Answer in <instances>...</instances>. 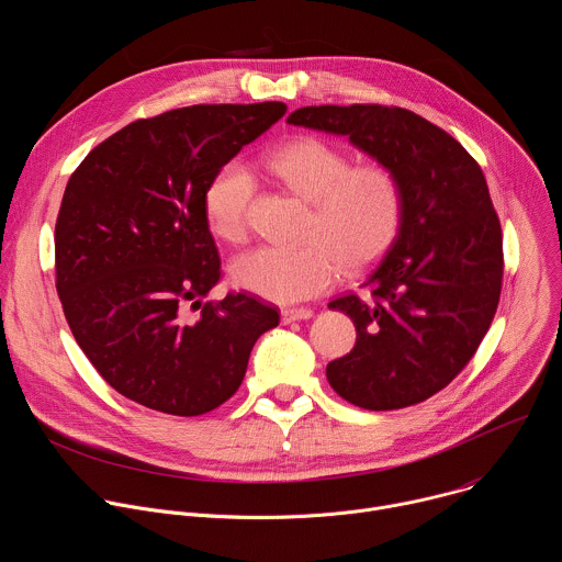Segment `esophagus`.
<instances>
[{"label":"esophagus","mask_w":562,"mask_h":562,"mask_svg":"<svg viewBox=\"0 0 562 562\" xmlns=\"http://www.w3.org/2000/svg\"><path fill=\"white\" fill-rule=\"evenodd\" d=\"M308 317H313V311L306 306H291L282 311L284 323H295V319H308Z\"/></svg>","instance_id":"1"}]
</instances>
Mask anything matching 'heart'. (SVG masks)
<instances>
[{"instance_id":"1","label":"heart","mask_w":562,"mask_h":562,"mask_svg":"<svg viewBox=\"0 0 562 562\" xmlns=\"http://www.w3.org/2000/svg\"><path fill=\"white\" fill-rule=\"evenodd\" d=\"M271 176L311 204L300 247H260L237 256L231 278L265 300L291 304L325 293L338 278L360 273L395 243L405 193L395 171L378 159L353 165L351 155L315 135H300L267 157ZM256 178L239 162L222 165L204 189V217L215 237L245 243Z\"/></svg>"}]
</instances>
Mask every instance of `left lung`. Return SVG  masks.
Returning <instances> with one entry per match:
<instances>
[{
	"label": "left lung",
	"mask_w": 562,
	"mask_h": 562,
	"mask_svg": "<svg viewBox=\"0 0 562 562\" xmlns=\"http://www.w3.org/2000/svg\"><path fill=\"white\" fill-rule=\"evenodd\" d=\"M289 124L347 135L403 184V226L364 295L329 302L358 338L327 380L369 412L418 405L469 364L498 308L503 231L485 176L458 139L400 106H306Z\"/></svg>",
	"instance_id": "obj_1"
}]
</instances>
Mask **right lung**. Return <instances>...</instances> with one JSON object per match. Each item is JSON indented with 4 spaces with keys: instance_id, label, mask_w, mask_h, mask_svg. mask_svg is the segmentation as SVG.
<instances>
[{
    "instance_id": "obj_1",
    "label": "right lung",
    "mask_w": 562,
    "mask_h": 562,
    "mask_svg": "<svg viewBox=\"0 0 562 562\" xmlns=\"http://www.w3.org/2000/svg\"><path fill=\"white\" fill-rule=\"evenodd\" d=\"M284 113L282 102L173 109L131 122L72 171L55 222L57 295L79 349L133 403L184 418L217 409L280 325L249 293L202 302L222 280L204 189Z\"/></svg>"
}]
</instances>
